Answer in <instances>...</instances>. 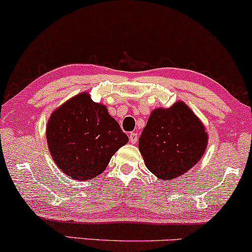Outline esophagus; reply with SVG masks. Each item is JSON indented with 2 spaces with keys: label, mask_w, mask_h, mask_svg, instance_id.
I'll use <instances>...</instances> for the list:
<instances>
[{
  "label": "esophagus",
  "mask_w": 252,
  "mask_h": 252,
  "mask_svg": "<svg viewBox=\"0 0 252 252\" xmlns=\"http://www.w3.org/2000/svg\"><path fill=\"white\" fill-rule=\"evenodd\" d=\"M129 141H130L131 143H136L137 142V134H136V132H130V134H129Z\"/></svg>",
  "instance_id": "34e87169"
}]
</instances>
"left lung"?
Returning <instances> with one entry per match:
<instances>
[{
	"mask_svg": "<svg viewBox=\"0 0 252 252\" xmlns=\"http://www.w3.org/2000/svg\"><path fill=\"white\" fill-rule=\"evenodd\" d=\"M207 145L206 126L182 100L167 109H154L139 140L146 167L166 182L183 176L195 166Z\"/></svg>",
	"mask_w": 252,
	"mask_h": 252,
	"instance_id": "obj_1",
	"label": "left lung"
}]
</instances>
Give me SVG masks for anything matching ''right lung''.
<instances>
[{"mask_svg":"<svg viewBox=\"0 0 252 252\" xmlns=\"http://www.w3.org/2000/svg\"><path fill=\"white\" fill-rule=\"evenodd\" d=\"M46 140L57 167L75 181H87L103 172L128 136L104 104L82 92L51 113Z\"/></svg>","mask_w":252,"mask_h":252,"instance_id":"1","label":"right lung"}]
</instances>
